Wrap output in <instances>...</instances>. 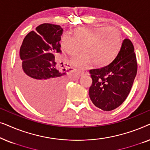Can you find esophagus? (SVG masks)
Here are the masks:
<instances>
[{"label": "esophagus", "instance_id": "obj_1", "mask_svg": "<svg viewBox=\"0 0 150 150\" xmlns=\"http://www.w3.org/2000/svg\"><path fill=\"white\" fill-rule=\"evenodd\" d=\"M88 74V72L87 71H84V70H79V74L81 76H83V75H84V74Z\"/></svg>", "mask_w": 150, "mask_h": 150}]
</instances>
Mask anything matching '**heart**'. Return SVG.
<instances>
[{"instance_id": "obj_1", "label": "heart", "mask_w": 150, "mask_h": 150, "mask_svg": "<svg viewBox=\"0 0 150 150\" xmlns=\"http://www.w3.org/2000/svg\"><path fill=\"white\" fill-rule=\"evenodd\" d=\"M74 35L61 37V48L69 55H74L83 48L85 51L71 59V63L84 68L94 62L97 66L105 65L117 54L123 39L117 28L106 26H88L78 28Z\"/></svg>"}]
</instances>
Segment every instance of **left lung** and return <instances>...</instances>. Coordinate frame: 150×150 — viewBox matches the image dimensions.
Listing matches in <instances>:
<instances>
[{
	"label": "left lung",
	"instance_id": "1",
	"mask_svg": "<svg viewBox=\"0 0 150 150\" xmlns=\"http://www.w3.org/2000/svg\"><path fill=\"white\" fill-rule=\"evenodd\" d=\"M137 72L134 46L126 38L111 63L101 68L89 70L93 82L89 93L94 105L104 111L120 106L128 97Z\"/></svg>",
	"mask_w": 150,
	"mask_h": 150
}]
</instances>
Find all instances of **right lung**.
I'll return each instance as SVG.
<instances>
[{
	"label": "right lung",
	"mask_w": 150,
	"mask_h": 150,
	"mask_svg": "<svg viewBox=\"0 0 150 150\" xmlns=\"http://www.w3.org/2000/svg\"><path fill=\"white\" fill-rule=\"evenodd\" d=\"M63 31L59 25L40 24L27 34L20 49L22 63L17 78L20 89L31 105L45 112L56 111L64 100L66 71L57 69L54 57L61 53Z\"/></svg>",
	"instance_id": "1"
}]
</instances>
